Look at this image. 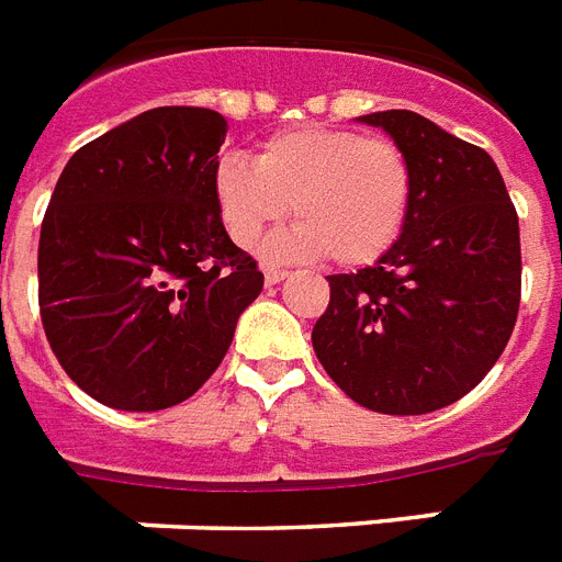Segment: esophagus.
Wrapping results in <instances>:
<instances>
[{
  "label": "esophagus",
  "mask_w": 562,
  "mask_h": 562,
  "mask_svg": "<svg viewBox=\"0 0 562 562\" xmlns=\"http://www.w3.org/2000/svg\"><path fill=\"white\" fill-rule=\"evenodd\" d=\"M284 278H286V269L272 267V263H267V267H263V281H267V284H281Z\"/></svg>",
  "instance_id": "34e87169"
}]
</instances>
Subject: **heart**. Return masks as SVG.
I'll use <instances>...</instances> for the list:
<instances>
[{
	"instance_id": "1",
	"label": "heart",
	"mask_w": 562,
	"mask_h": 562,
	"mask_svg": "<svg viewBox=\"0 0 562 562\" xmlns=\"http://www.w3.org/2000/svg\"><path fill=\"white\" fill-rule=\"evenodd\" d=\"M415 170L406 150L385 136L342 127H295L269 136L252 165L223 159L214 170L228 237L252 249L267 228L299 220L269 240L276 258H322L366 267L383 258L406 228Z\"/></svg>"
}]
</instances>
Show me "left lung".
<instances>
[{"label":"left lung","instance_id":"left-lung-1","mask_svg":"<svg viewBox=\"0 0 562 562\" xmlns=\"http://www.w3.org/2000/svg\"><path fill=\"white\" fill-rule=\"evenodd\" d=\"M362 121L406 150L415 196L401 240L374 267L327 276L313 351L359 406L426 415L473 392L514 334L519 217L482 147L408 110Z\"/></svg>","mask_w":562,"mask_h":562}]
</instances>
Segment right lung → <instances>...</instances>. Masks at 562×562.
<instances>
[{"mask_svg":"<svg viewBox=\"0 0 562 562\" xmlns=\"http://www.w3.org/2000/svg\"><path fill=\"white\" fill-rule=\"evenodd\" d=\"M226 119L156 106L71 156L40 228V318L54 357L98 403L188 401L263 290L226 235L214 170Z\"/></svg>","mask_w":562,"mask_h":562,"instance_id":"right-lung-1","label":"right lung"}]
</instances>
